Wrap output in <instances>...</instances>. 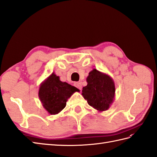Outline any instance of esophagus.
Listing matches in <instances>:
<instances>
[{
	"instance_id": "obj_1",
	"label": "esophagus",
	"mask_w": 157,
	"mask_h": 157,
	"mask_svg": "<svg viewBox=\"0 0 157 157\" xmlns=\"http://www.w3.org/2000/svg\"><path fill=\"white\" fill-rule=\"evenodd\" d=\"M75 86H76L78 89L80 90H82V85H81V82H76L75 83Z\"/></svg>"
}]
</instances>
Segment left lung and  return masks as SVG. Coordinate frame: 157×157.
I'll use <instances>...</instances> for the list:
<instances>
[{
	"label": "left lung",
	"instance_id": "1",
	"mask_svg": "<svg viewBox=\"0 0 157 157\" xmlns=\"http://www.w3.org/2000/svg\"><path fill=\"white\" fill-rule=\"evenodd\" d=\"M87 85L82 90V95L88 104L98 111H107L113 103L116 95V86L113 78L93 68L86 77Z\"/></svg>",
	"mask_w": 157,
	"mask_h": 157
}]
</instances>
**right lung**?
<instances>
[{
  "label": "right lung",
  "mask_w": 157,
  "mask_h": 157,
  "mask_svg": "<svg viewBox=\"0 0 157 157\" xmlns=\"http://www.w3.org/2000/svg\"><path fill=\"white\" fill-rule=\"evenodd\" d=\"M79 89L66 82L53 72L41 83L38 96L44 108L50 115H56L64 109L68 99Z\"/></svg>",
  "instance_id": "1"
}]
</instances>
